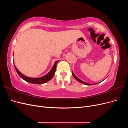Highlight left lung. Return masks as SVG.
Instances as JSON below:
<instances>
[{
    "mask_svg": "<svg viewBox=\"0 0 128 128\" xmlns=\"http://www.w3.org/2000/svg\"><path fill=\"white\" fill-rule=\"evenodd\" d=\"M72 75L73 77H74V78H75L77 81H78V82H80V83H82L84 84H86V85H88V86H91V85H94V84H89V83H86V82H84V81H83V80H80L78 78H77V77L74 75V74L72 72ZM96 84H97V83H96Z\"/></svg>",
    "mask_w": 128,
    "mask_h": 128,
    "instance_id": "left-lung-1",
    "label": "left lung"
}]
</instances>
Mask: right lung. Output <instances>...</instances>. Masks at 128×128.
Instances as JSON below:
<instances>
[{
    "mask_svg": "<svg viewBox=\"0 0 128 128\" xmlns=\"http://www.w3.org/2000/svg\"><path fill=\"white\" fill-rule=\"evenodd\" d=\"M59 62V61H56L55 62L54 64L53 67L47 74L45 75V76L39 77V78H30V77H26L24 76V75H23L22 73H21L20 72L18 71V69L16 68V67H15V70H16L17 73L18 74V75H19L21 78L23 80H26V82H29L30 83H32V84H42L45 83H46L48 82L49 80H51L54 75V73L56 70V64Z\"/></svg>",
    "mask_w": 128,
    "mask_h": 128,
    "instance_id": "1",
    "label": "right lung"
}]
</instances>
